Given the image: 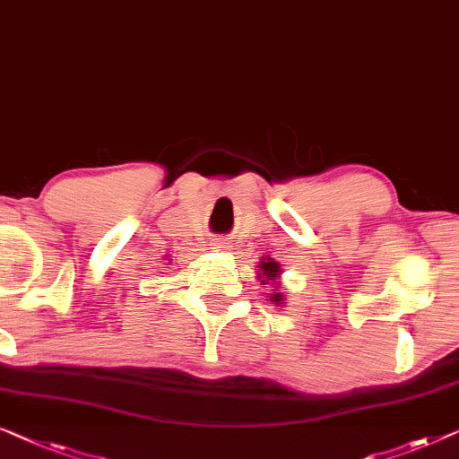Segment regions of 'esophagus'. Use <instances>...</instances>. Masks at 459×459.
Returning a JSON list of instances; mask_svg holds the SVG:
<instances>
[{"mask_svg": "<svg viewBox=\"0 0 459 459\" xmlns=\"http://www.w3.org/2000/svg\"><path fill=\"white\" fill-rule=\"evenodd\" d=\"M230 246H231V242L228 240V238H223V236L211 238V248L213 250H228Z\"/></svg>", "mask_w": 459, "mask_h": 459, "instance_id": "34e87169", "label": "esophagus"}]
</instances>
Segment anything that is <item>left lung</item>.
<instances>
[{
    "mask_svg": "<svg viewBox=\"0 0 459 459\" xmlns=\"http://www.w3.org/2000/svg\"><path fill=\"white\" fill-rule=\"evenodd\" d=\"M258 271H261V273H258V279H261V285H273V288H277L279 285V281L277 279L281 277V264L279 263H275L273 258H261V263H258ZM269 300L275 304V307H283L285 304V298H283V294L281 291H277V290H273L269 294Z\"/></svg>",
    "mask_w": 459,
    "mask_h": 459,
    "instance_id": "1",
    "label": "left lung"
}]
</instances>
